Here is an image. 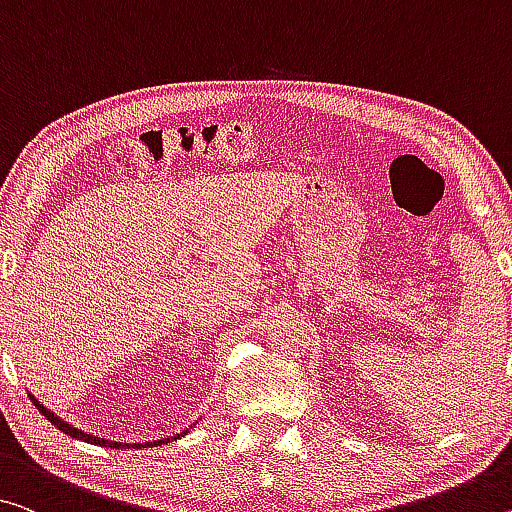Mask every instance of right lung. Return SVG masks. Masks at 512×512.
Here are the masks:
<instances>
[{"mask_svg":"<svg viewBox=\"0 0 512 512\" xmlns=\"http://www.w3.org/2000/svg\"><path fill=\"white\" fill-rule=\"evenodd\" d=\"M31 398V403L36 405V410L41 412L47 421L52 423V426H57L61 432H66V435H70V437H75V439H82V442H89V444H96V446H116V448H123V446H130V444H121V442H109V439H100V437H96V435H86V432H82V430H77V428H73V426H68L66 421H61L57 414H52L50 410H47V407H43L41 403H38V400L34 398V396H29ZM185 432H180V437H183ZM164 442H169V437L167 439H160V442H148V444H141L144 448H148V446H160V444H164ZM132 446H139V444H132Z\"/></svg>","mask_w":512,"mask_h":512,"instance_id":"right-lung-1","label":"right lung"}]
</instances>
